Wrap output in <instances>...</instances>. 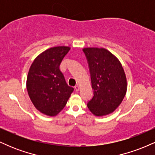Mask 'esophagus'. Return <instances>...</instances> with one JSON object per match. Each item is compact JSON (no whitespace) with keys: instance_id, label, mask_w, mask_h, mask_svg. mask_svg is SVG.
Wrapping results in <instances>:
<instances>
[{"instance_id":"esophagus-1","label":"esophagus","mask_w":155,"mask_h":155,"mask_svg":"<svg viewBox=\"0 0 155 155\" xmlns=\"http://www.w3.org/2000/svg\"><path fill=\"white\" fill-rule=\"evenodd\" d=\"M74 88H75V90H76V92H78L79 90V87L78 86V85H76V86L74 87Z\"/></svg>"}]
</instances>
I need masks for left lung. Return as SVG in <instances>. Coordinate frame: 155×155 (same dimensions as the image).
I'll list each match as a JSON object with an SVG mask.
<instances>
[{
  "label": "left lung",
  "instance_id": "1",
  "mask_svg": "<svg viewBox=\"0 0 155 155\" xmlns=\"http://www.w3.org/2000/svg\"><path fill=\"white\" fill-rule=\"evenodd\" d=\"M93 96L87 103L95 116H104L114 111L127 91V80L122 64L104 48H84Z\"/></svg>",
  "mask_w": 155,
  "mask_h": 155
}]
</instances>
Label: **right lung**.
Wrapping results in <instances>:
<instances>
[{
	"mask_svg": "<svg viewBox=\"0 0 155 155\" xmlns=\"http://www.w3.org/2000/svg\"><path fill=\"white\" fill-rule=\"evenodd\" d=\"M71 48L48 49L34 60L27 78V90L35 107L44 114L55 116L63 110L74 88L68 86L60 65Z\"/></svg>",
	"mask_w": 155,
	"mask_h": 155,
	"instance_id": "right-lung-1",
	"label": "right lung"
}]
</instances>
